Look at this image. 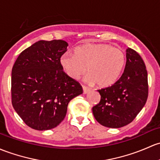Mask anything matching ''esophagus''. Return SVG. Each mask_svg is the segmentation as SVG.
<instances>
[{
	"label": "esophagus",
	"instance_id": "34e87169",
	"mask_svg": "<svg viewBox=\"0 0 160 160\" xmlns=\"http://www.w3.org/2000/svg\"><path fill=\"white\" fill-rule=\"evenodd\" d=\"M83 93L86 94V93H88V92L90 91V89L89 88V87H85V86H83Z\"/></svg>",
	"mask_w": 160,
	"mask_h": 160
}]
</instances>
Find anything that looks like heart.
<instances>
[{
    "mask_svg": "<svg viewBox=\"0 0 160 160\" xmlns=\"http://www.w3.org/2000/svg\"><path fill=\"white\" fill-rule=\"evenodd\" d=\"M60 65L70 78H80L87 72L86 80L101 87L112 85L120 78L126 64L122 50L105 43H88L74 50V55L66 53Z\"/></svg>",
    "mask_w": 160,
    "mask_h": 160,
    "instance_id": "heart-1",
    "label": "heart"
}]
</instances>
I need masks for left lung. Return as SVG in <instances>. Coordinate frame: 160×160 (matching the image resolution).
Instances as JSON below:
<instances>
[{"label": "left lung", "mask_w": 160, "mask_h": 160, "mask_svg": "<svg viewBox=\"0 0 160 160\" xmlns=\"http://www.w3.org/2000/svg\"><path fill=\"white\" fill-rule=\"evenodd\" d=\"M100 101L93 107L99 123L109 128H120L130 123L147 100V70L140 55L127 50V63L120 78L111 87L98 90Z\"/></svg>", "instance_id": "1"}]
</instances>
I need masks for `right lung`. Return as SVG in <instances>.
<instances>
[{"label":"right lung","instance_id":"add662e5","mask_svg":"<svg viewBox=\"0 0 160 160\" xmlns=\"http://www.w3.org/2000/svg\"><path fill=\"white\" fill-rule=\"evenodd\" d=\"M67 46L63 40H39L21 52L13 64L11 102L32 129L55 128L66 117L69 102L83 93L80 83L60 65Z\"/></svg>","mask_w":160,"mask_h":160}]
</instances>
